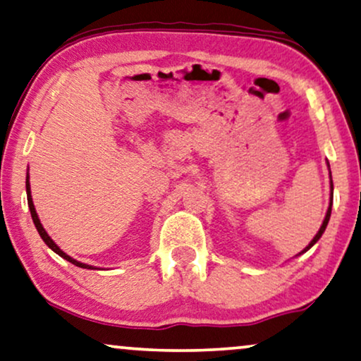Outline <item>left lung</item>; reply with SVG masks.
Returning <instances> with one entry per match:
<instances>
[{"mask_svg": "<svg viewBox=\"0 0 361 361\" xmlns=\"http://www.w3.org/2000/svg\"><path fill=\"white\" fill-rule=\"evenodd\" d=\"M330 180H331V175H330ZM330 188H331V196H330V204H329V209H326V214H325V219H324V223H322V226H320V229H319V233H317L315 234V238L314 239H312V241H310V244H309V246H307L305 249H304V251H302V252H305V251H309V249L312 247V246H314V244L317 243V241H319V239L322 238V234H324V231H325V228H326V224H329V219H330V214H331V200H334V183H331V181H330ZM300 252V254H302Z\"/></svg>", "mask_w": 361, "mask_h": 361, "instance_id": "obj_1", "label": "left lung"}]
</instances>
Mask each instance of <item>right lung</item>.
I'll return each mask as SVG.
<instances>
[{
    "label": "right lung",
    "instance_id": "obj_1",
    "mask_svg": "<svg viewBox=\"0 0 361 361\" xmlns=\"http://www.w3.org/2000/svg\"><path fill=\"white\" fill-rule=\"evenodd\" d=\"M26 193H27V204H30V211H31V218H32V223H35V226H36V229H37V233H39V236L42 238V241H44L47 246H49L52 251H54L56 254H59L61 257H64L66 261H69L71 264H74V266H77V267H82V269H95L94 266H89V264H84V262H79V261H75V259H72L71 256H67V254L64 252V251H61V247L57 246V244L52 241V239L49 238V234L46 233V229L42 228V224H41V221H39V218H37V213H36V208H35V204H32V198H31V186H30V176H26Z\"/></svg>",
    "mask_w": 361,
    "mask_h": 361
}]
</instances>
